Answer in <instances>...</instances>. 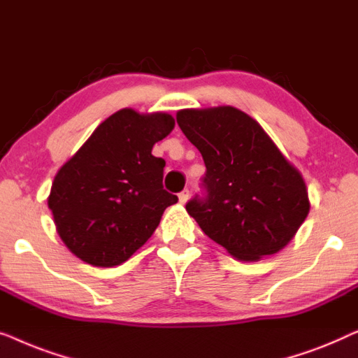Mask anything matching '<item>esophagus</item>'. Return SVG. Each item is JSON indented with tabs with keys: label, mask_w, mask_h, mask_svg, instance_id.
Returning a JSON list of instances; mask_svg holds the SVG:
<instances>
[{
	"label": "esophagus",
	"mask_w": 358,
	"mask_h": 358,
	"mask_svg": "<svg viewBox=\"0 0 358 358\" xmlns=\"http://www.w3.org/2000/svg\"><path fill=\"white\" fill-rule=\"evenodd\" d=\"M188 198H189V191L188 189H183L181 191V193L178 194V201L181 204H185L186 201H188Z\"/></svg>",
	"instance_id": "1"
}]
</instances>
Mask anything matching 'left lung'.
Listing matches in <instances>:
<instances>
[{
  "label": "left lung",
  "instance_id": "obj_1",
  "mask_svg": "<svg viewBox=\"0 0 358 358\" xmlns=\"http://www.w3.org/2000/svg\"><path fill=\"white\" fill-rule=\"evenodd\" d=\"M177 123L206 165L204 193L186 203L201 230L241 261L284 248L308 215V191L259 123L234 107L180 110Z\"/></svg>",
  "mask_w": 358,
  "mask_h": 358
}]
</instances>
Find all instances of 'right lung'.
I'll use <instances>...</instances> for the list:
<instances>
[{"label": "right lung", "mask_w": 358, "mask_h": 358, "mask_svg": "<svg viewBox=\"0 0 358 358\" xmlns=\"http://www.w3.org/2000/svg\"><path fill=\"white\" fill-rule=\"evenodd\" d=\"M169 113L123 108L108 117L53 180L48 208L58 235L84 263L113 268L139 250L178 198L164 189L155 143L172 133Z\"/></svg>", "instance_id": "add662e5"}]
</instances>
